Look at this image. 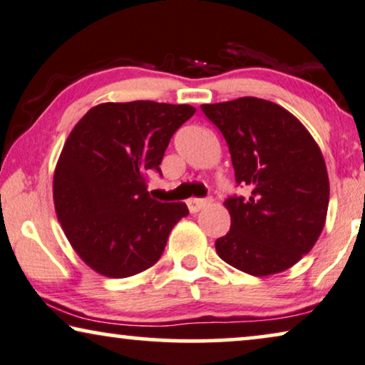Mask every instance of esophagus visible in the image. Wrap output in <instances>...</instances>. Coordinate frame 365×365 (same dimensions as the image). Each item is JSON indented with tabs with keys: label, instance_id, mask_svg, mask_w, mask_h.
Wrapping results in <instances>:
<instances>
[{
	"label": "esophagus",
	"instance_id": "34e87169",
	"mask_svg": "<svg viewBox=\"0 0 365 365\" xmlns=\"http://www.w3.org/2000/svg\"><path fill=\"white\" fill-rule=\"evenodd\" d=\"M208 203H210V200H207V198H190L187 205H188L190 213H197L202 208L207 207Z\"/></svg>",
	"mask_w": 365,
	"mask_h": 365
}]
</instances>
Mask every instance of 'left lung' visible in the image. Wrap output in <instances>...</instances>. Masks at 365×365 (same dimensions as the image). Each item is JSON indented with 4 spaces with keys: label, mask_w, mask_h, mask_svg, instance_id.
I'll return each instance as SVG.
<instances>
[{
    "label": "left lung",
    "mask_w": 365,
    "mask_h": 365,
    "mask_svg": "<svg viewBox=\"0 0 365 365\" xmlns=\"http://www.w3.org/2000/svg\"><path fill=\"white\" fill-rule=\"evenodd\" d=\"M228 143L236 183L230 232L215 241L220 258L251 276L281 273L309 253L324 228L329 177L321 148L291 112L258 97L203 104Z\"/></svg>",
    "instance_id": "8db88e82"
}]
</instances>
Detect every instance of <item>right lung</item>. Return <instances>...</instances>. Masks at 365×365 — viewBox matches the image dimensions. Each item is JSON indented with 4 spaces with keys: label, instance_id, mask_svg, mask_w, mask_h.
<instances>
[{
    "label": "right lung",
    "instance_id": "obj_1",
    "mask_svg": "<svg viewBox=\"0 0 365 365\" xmlns=\"http://www.w3.org/2000/svg\"><path fill=\"white\" fill-rule=\"evenodd\" d=\"M187 104L106 102L71 130L56 163V215L84 263L107 278H129L160 259L185 203H160L147 192L160 173L168 142L195 114Z\"/></svg>",
    "mask_w": 365,
    "mask_h": 365
}]
</instances>
